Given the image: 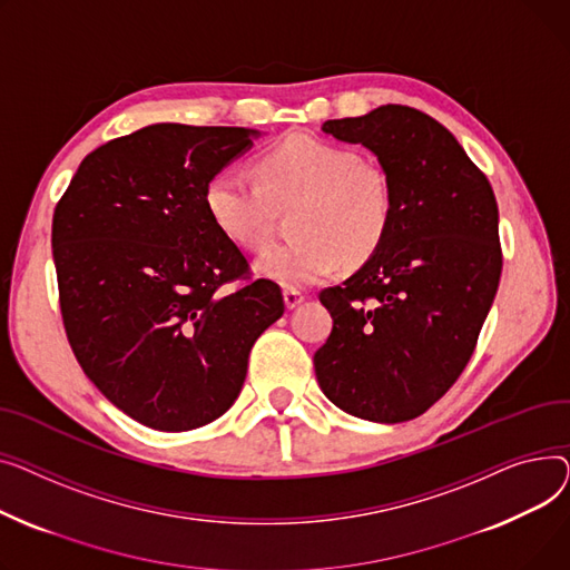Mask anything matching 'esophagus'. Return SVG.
Instances as JSON below:
<instances>
[{
    "label": "esophagus",
    "mask_w": 570,
    "mask_h": 570,
    "mask_svg": "<svg viewBox=\"0 0 570 570\" xmlns=\"http://www.w3.org/2000/svg\"><path fill=\"white\" fill-rule=\"evenodd\" d=\"M283 298H285V306L292 311V308H296V306H301L306 301V296H304V292H298V289H285L283 292Z\"/></svg>",
    "instance_id": "esophagus-1"
}]
</instances>
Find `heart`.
<instances>
[{"instance_id": "b5f03b06", "label": "heart", "mask_w": 570, "mask_h": 570, "mask_svg": "<svg viewBox=\"0 0 570 570\" xmlns=\"http://www.w3.org/2000/svg\"><path fill=\"white\" fill-rule=\"evenodd\" d=\"M257 184L237 173H216L205 186V207L223 237L259 253L274 237L276 212L289 216L294 242L266 253L257 274L287 289L313 285L345 262L356 266L384 244L393 220V188L384 167L352 147L313 132H289L257 163Z\"/></svg>"}]
</instances>
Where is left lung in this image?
Wrapping results in <instances>:
<instances>
[{
    "label": "left lung",
    "mask_w": 570,
    "mask_h": 570,
    "mask_svg": "<svg viewBox=\"0 0 570 570\" xmlns=\"http://www.w3.org/2000/svg\"><path fill=\"white\" fill-rule=\"evenodd\" d=\"M322 130L377 156L393 220L354 276L320 292L333 328L315 375L343 412L403 423L438 403L474 354L501 276L497 199L453 132L416 108L382 106Z\"/></svg>",
    "instance_id": "1"
}]
</instances>
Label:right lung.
Returning <instances> with one entry per match:
<instances>
[{
  "instance_id": "1",
  "label": "right lung",
  "mask_w": 570,
  "mask_h": 570,
  "mask_svg": "<svg viewBox=\"0 0 570 570\" xmlns=\"http://www.w3.org/2000/svg\"><path fill=\"white\" fill-rule=\"evenodd\" d=\"M253 136L140 128L87 154L55 207L66 338L96 389L147 428L181 432L225 414L253 343L285 313L281 287L250 278L205 207L207 181Z\"/></svg>"
}]
</instances>
